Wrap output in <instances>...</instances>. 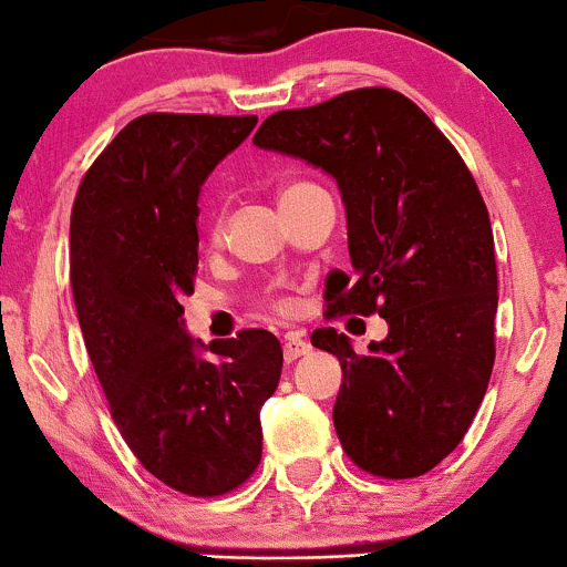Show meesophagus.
<instances>
[{
	"instance_id": "obj_1",
	"label": "esophagus",
	"mask_w": 567,
	"mask_h": 567,
	"mask_svg": "<svg viewBox=\"0 0 567 567\" xmlns=\"http://www.w3.org/2000/svg\"><path fill=\"white\" fill-rule=\"evenodd\" d=\"M308 351H310L308 340L302 338L300 332H289L284 338V359H286V362H295V359L306 357Z\"/></svg>"
}]
</instances>
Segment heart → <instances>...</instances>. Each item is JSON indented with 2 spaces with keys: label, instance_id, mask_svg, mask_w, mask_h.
Segmentation results:
<instances>
[{
  "label": "heart",
  "instance_id": "1",
  "mask_svg": "<svg viewBox=\"0 0 567 567\" xmlns=\"http://www.w3.org/2000/svg\"><path fill=\"white\" fill-rule=\"evenodd\" d=\"M300 188H308V184H291V186H286L284 192H281V199L284 197H289V194H295V192H300ZM213 235H218V227L213 229Z\"/></svg>",
  "mask_w": 567,
  "mask_h": 567
}]
</instances>
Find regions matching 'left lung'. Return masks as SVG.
<instances>
[{
	"label": "left lung",
	"mask_w": 567,
	"mask_h": 567,
	"mask_svg": "<svg viewBox=\"0 0 567 567\" xmlns=\"http://www.w3.org/2000/svg\"><path fill=\"white\" fill-rule=\"evenodd\" d=\"M254 145L332 175L351 276L327 278V316L389 324L364 354L334 327L310 334L343 368L332 422L346 454L373 476H422L460 446L495 364V240L471 169L392 89L272 113Z\"/></svg>",
	"instance_id": "obj_1"
}]
</instances>
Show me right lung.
Wrapping results in <instances>:
<instances>
[{"mask_svg":"<svg viewBox=\"0 0 567 567\" xmlns=\"http://www.w3.org/2000/svg\"><path fill=\"white\" fill-rule=\"evenodd\" d=\"M254 126L257 115H140L91 164L72 208V295L115 427L145 471L192 497L257 471L259 411L284 368L272 332L205 346L181 306L197 276L199 192Z\"/></svg>","mask_w":567,"mask_h":567,"instance_id":"right-lung-1","label":"right lung"}]
</instances>
